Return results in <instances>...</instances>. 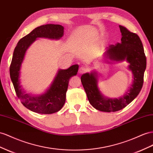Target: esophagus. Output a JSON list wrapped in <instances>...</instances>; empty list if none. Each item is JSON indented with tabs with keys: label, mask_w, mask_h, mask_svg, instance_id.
I'll list each match as a JSON object with an SVG mask.
<instances>
[{
	"label": "esophagus",
	"mask_w": 153,
	"mask_h": 153,
	"mask_svg": "<svg viewBox=\"0 0 153 153\" xmlns=\"http://www.w3.org/2000/svg\"><path fill=\"white\" fill-rule=\"evenodd\" d=\"M87 71V68L85 67L82 66L79 68V70H78V73L80 74H82V73H84Z\"/></svg>",
	"instance_id": "34e87169"
}]
</instances>
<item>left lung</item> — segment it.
<instances>
[{
	"label": "left lung",
	"mask_w": 153,
	"mask_h": 153,
	"mask_svg": "<svg viewBox=\"0 0 153 153\" xmlns=\"http://www.w3.org/2000/svg\"><path fill=\"white\" fill-rule=\"evenodd\" d=\"M122 33L120 43L110 45L106 48L104 56L111 61L126 60L133 75L131 87L124 95L118 98H109L102 94L98 87L97 72L85 73L81 82L88 100L96 109L104 112H115L124 108L138 96L143 84L144 72L146 68V57L140 37L122 26H119ZM107 62L108 61L106 60Z\"/></svg>",
	"instance_id": "obj_1"
}]
</instances>
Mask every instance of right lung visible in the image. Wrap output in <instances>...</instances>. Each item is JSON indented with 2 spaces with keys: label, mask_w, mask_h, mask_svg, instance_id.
Masks as SVG:
<instances>
[{
  "label": "right lung",
  "mask_w": 153,
  "mask_h": 153,
  "mask_svg": "<svg viewBox=\"0 0 153 153\" xmlns=\"http://www.w3.org/2000/svg\"><path fill=\"white\" fill-rule=\"evenodd\" d=\"M64 27L59 24H46L34 29L20 39L15 47L10 68L11 80L15 92L22 104L35 113L52 114L60 111L65 102L70 78L77 74L78 65L67 69H59L51 86L44 94L32 96L26 93L20 82V68L28 48L37 38L59 40L64 35Z\"/></svg>",
  "instance_id": "right-lung-1"
}]
</instances>
